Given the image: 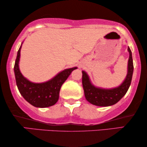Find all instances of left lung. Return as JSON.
Instances as JSON below:
<instances>
[{"label":"left lung","mask_w":147,"mask_h":147,"mask_svg":"<svg viewBox=\"0 0 147 147\" xmlns=\"http://www.w3.org/2000/svg\"><path fill=\"white\" fill-rule=\"evenodd\" d=\"M129 59L128 63V74L126 78L119 87L106 90L96 88L91 84L89 77L85 71H82V85L86 100L90 103L98 106H109L117 103L127 92L131 84L133 74V61L132 52L128 47Z\"/></svg>","instance_id":"1"}]
</instances>
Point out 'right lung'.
<instances>
[{
	"label": "right lung",
	"instance_id": "add662e5",
	"mask_svg": "<svg viewBox=\"0 0 147 147\" xmlns=\"http://www.w3.org/2000/svg\"><path fill=\"white\" fill-rule=\"evenodd\" d=\"M21 45L17 52L15 60V71L16 83L22 96L31 105L37 108H46L55 104L59 100L61 87L70 74L77 67L63 70L55 78L45 83L35 84L25 78L20 72L19 61Z\"/></svg>",
	"mask_w": 147,
	"mask_h": 147
}]
</instances>
